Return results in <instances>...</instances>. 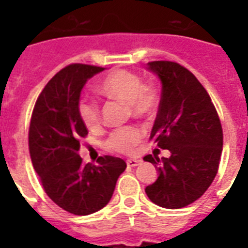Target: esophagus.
I'll use <instances>...</instances> for the list:
<instances>
[{"mask_svg": "<svg viewBox=\"0 0 248 248\" xmlns=\"http://www.w3.org/2000/svg\"><path fill=\"white\" fill-rule=\"evenodd\" d=\"M126 163H127L128 167H135V166H139L140 163H141V161L140 159H134V158H130L126 161Z\"/></svg>", "mask_w": 248, "mask_h": 248, "instance_id": "obj_1", "label": "esophagus"}]
</instances>
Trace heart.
Segmentation results:
<instances>
[{
	"instance_id": "b5f03b06",
	"label": "heart",
	"mask_w": 248,
	"mask_h": 248,
	"mask_svg": "<svg viewBox=\"0 0 248 248\" xmlns=\"http://www.w3.org/2000/svg\"><path fill=\"white\" fill-rule=\"evenodd\" d=\"M97 91L109 99L127 104L131 116L135 118H149L158 105V93L155 87L144 85L139 76L124 69H117L105 76L97 86ZM78 114L86 127L95 128L100 124V110L91 99L82 97L78 101ZM141 138V130L130 126L113 132L105 145L109 151L117 153H132Z\"/></svg>"
}]
</instances>
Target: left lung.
I'll list each match as a JSON object with an SVG mask.
<instances>
[{
  "label": "left lung",
  "mask_w": 248,
  "mask_h": 248,
  "mask_svg": "<svg viewBox=\"0 0 248 248\" xmlns=\"http://www.w3.org/2000/svg\"><path fill=\"white\" fill-rule=\"evenodd\" d=\"M161 81L158 113L151 132L169 158L148 155L158 177L145 193L153 203L181 208L193 203L215 179L223 151V128L211 97L192 72L173 62H151Z\"/></svg>",
  "instance_id": "1"
}]
</instances>
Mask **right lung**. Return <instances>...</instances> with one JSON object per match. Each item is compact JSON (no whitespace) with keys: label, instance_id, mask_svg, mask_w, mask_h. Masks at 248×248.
I'll return each mask as SVG.
<instances>
[{"label":"right lung","instance_id":"add662e5","mask_svg":"<svg viewBox=\"0 0 248 248\" xmlns=\"http://www.w3.org/2000/svg\"><path fill=\"white\" fill-rule=\"evenodd\" d=\"M104 68L71 64L56 73L37 99L29 126V153L45 192L59 207L85 216L108 204L122 158L104 155L96 165L82 162L79 139L87 128L79 118L78 101L83 86Z\"/></svg>","mask_w":248,"mask_h":248}]
</instances>
